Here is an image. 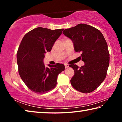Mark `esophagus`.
<instances>
[{"instance_id":"34e87169","label":"esophagus","mask_w":122,"mask_h":122,"mask_svg":"<svg viewBox=\"0 0 122 122\" xmlns=\"http://www.w3.org/2000/svg\"><path fill=\"white\" fill-rule=\"evenodd\" d=\"M65 66L66 68H67L68 67H69V65H68V64H65Z\"/></svg>"}]
</instances>
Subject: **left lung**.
<instances>
[{
	"label": "left lung",
	"instance_id": "obj_1",
	"mask_svg": "<svg viewBox=\"0 0 122 122\" xmlns=\"http://www.w3.org/2000/svg\"><path fill=\"white\" fill-rule=\"evenodd\" d=\"M63 33L73 41L76 52L81 53L80 57L84 62L81 67L69 66L75 73L71 80V85L80 92H92L107 75L110 57L106 41L100 30L86 24H80L66 29Z\"/></svg>",
	"mask_w": 122,
	"mask_h": 122
}]
</instances>
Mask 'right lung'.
<instances>
[{"label":"right lung","mask_w":122,"mask_h":122,"mask_svg":"<svg viewBox=\"0 0 122 122\" xmlns=\"http://www.w3.org/2000/svg\"><path fill=\"white\" fill-rule=\"evenodd\" d=\"M63 29L51 30L38 27L25 35L16 54L20 77L30 89L44 94L56 86L57 76L65 69L63 64L44 63L45 53L50 51Z\"/></svg>","instance_id":"1"}]
</instances>
